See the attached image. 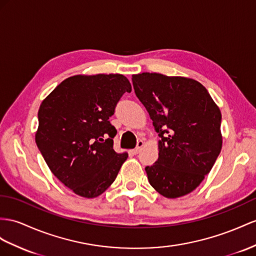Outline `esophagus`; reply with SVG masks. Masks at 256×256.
Here are the masks:
<instances>
[{"label":"esophagus","mask_w":256,"mask_h":256,"mask_svg":"<svg viewBox=\"0 0 256 256\" xmlns=\"http://www.w3.org/2000/svg\"><path fill=\"white\" fill-rule=\"evenodd\" d=\"M144 147V142L142 140H138L137 142V145H136V148L133 150L134 152V154H138L140 150H142V148Z\"/></svg>","instance_id":"1"}]
</instances>
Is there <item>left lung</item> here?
<instances>
[{"label":"left lung","mask_w":256,"mask_h":256,"mask_svg":"<svg viewBox=\"0 0 256 256\" xmlns=\"http://www.w3.org/2000/svg\"><path fill=\"white\" fill-rule=\"evenodd\" d=\"M132 81L160 137L159 158L145 168L150 185L168 199L192 192L220 152V108L192 78L144 72Z\"/></svg>","instance_id":"8db88e82"}]
</instances>
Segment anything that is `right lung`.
Segmentation results:
<instances>
[{
	"mask_svg": "<svg viewBox=\"0 0 256 256\" xmlns=\"http://www.w3.org/2000/svg\"><path fill=\"white\" fill-rule=\"evenodd\" d=\"M132 86L122 74L66 78L38 109L36 146L62 184L84 198L102 194L128 159L116 154L109 118Z\"/></svg>",
	"mask_w": 256,
	"mask_h": 256,
	"instance_id": "right-lung-1",
	"label": "right lung"
}]
</instances>
